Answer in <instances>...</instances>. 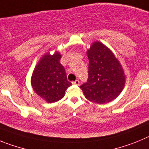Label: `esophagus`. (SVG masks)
Wrapping results in <instances>:
<instances>
[{
  "instance_id": "obj_1",
  "label": "esophagus",
  "mask_w": 149,
  "mask_h": 149,
  "mask_svg": "<svg viewBox=\"0 0 149 149\" xmlns=\"http://www.w3.org/2000/svg\"><path fill=\"white\" fill-rule=\"evenodd\" d=\"M72 84H74V85H79V84H80V81H79L78 80H76L75 81H73Z\"/></svg>"
}]
</instances>
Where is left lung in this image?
<instances>
[{"instance_id": "8db88e82", "label": "left lung", "mask_w": 149, "mask_h": 149, "mask_svg": "<svg viewBox=\"0 0 149 149\" xmlns=\"http://www.w3.org/2000/svg\"><path fill=\"white\" fill-rule=\"evenodd\" d=\"M89 78L80 86L86 99L106 104L116 98L125 84V74L113 51L101 42H94L86 51Z\"/></svg>"}]
</instances>
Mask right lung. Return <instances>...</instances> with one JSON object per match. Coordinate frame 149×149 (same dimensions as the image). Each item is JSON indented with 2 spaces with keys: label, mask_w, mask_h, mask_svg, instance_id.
<instances>
[{
  "label": "right lung",
  "mask_w": 149,
  "mask_h": 149,
  "mask_svg": "<svg viewBox=\"0 0 149 149\" xmlns=\"http://www.w3.org/2000/svg\"><path fill=\"white\" fill-rule=\"evenodd\" d=\"M61 54L43 55L34 68L31 76V86L36 94L47 103H54L64 97L65 90L72 85L68 81L64 67L60 64Z\"/></svg>",
  "instance_id": "add662e5"
}]
</instances>
